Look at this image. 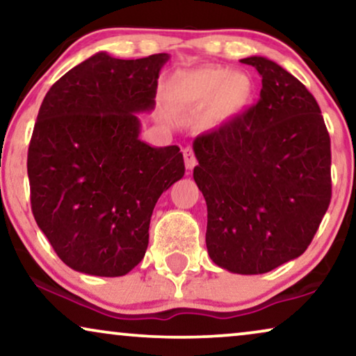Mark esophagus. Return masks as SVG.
<instances>
[{
    "instance_id": "esophagus-1",
    "label": "esophagus",
    "mask_w": 356,
    "mask_h": 356,
    "mask_svg": "<svg viewBox=\"0 0 356 356\" xmlns=\"http://www.w3.org/2000/svg\"><path fill=\"white\" fill-rule=\"evenodd\" d=\"M184 155V165H186L188 170H193L194 165H196V157H194V150L191 147H186L183 150Z\"/></svg>"
}]
</instances>
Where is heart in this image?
<instances>
[{"mask_svg":"<svg viewBox=\"0 0 356 356\" xmlns=\"http://www.w3.org/2000/svg\"><path fill=\"white\" fill-rule=\"evenodd\" d=\"M168 99L181 108H201L209 105L206 120L220 124L235 118L254 97V84L245 72L227 67L207 66L177 72L167 86Z\"/></svg>","mask_w":356,"mask_h":356,"instance_id":"1","label":"heart"}]
</instances>
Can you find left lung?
Segmentation results:
<instances>
[{
	"instance_id": "1",
	"label": "left lung",
	"mask_w": 356,
	"mask_h": 356,
	"mask_svg": "<svg viewBox=\"0 0 356 356\" xmlns=\"http://www.w3.org/2000/svg\"><path fill=\"white\" fill-rule=\"evenodd\" d=\"M251 108L193 143L194 181L207 204L206 245L218 267L264 274L306 251L332 196L330 138L318 102L262 56Z\"/></svg>"
}]
</instances>
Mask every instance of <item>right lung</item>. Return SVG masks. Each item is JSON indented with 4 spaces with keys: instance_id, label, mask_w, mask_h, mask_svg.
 <instances>
[{
    "instance_id": "1",
    "label": "right lung",
    "mask_w": 356,
    "mask_h": 356,
    "mask_svg": "<svg viewBox=\"0 0 356 356\" xmlns=\"http://www.w3.org/2000/svg\"><path fill=\"white\" fill-rule=\"evenodd\" d=\"M167 53L118 60L105 51L47 92L27 154L32 213L77 272L120 277L143 261L160 194L183 178L178 145L139 139L136 113L155 105Z\"/></svg>"
}]
</instances>
